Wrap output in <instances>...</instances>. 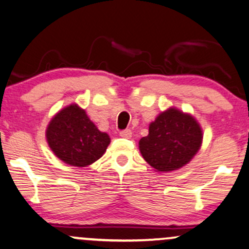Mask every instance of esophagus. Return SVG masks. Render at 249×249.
<instances>
[{
    "label": "esophagus",
    "mask_w": 249,
    "mask_h": 249,
    "mask_svg": "<svg viewBox=\"0 0 249 249\" xmlns=\"http://www.w3.org/2000/svg\"><path fill=\"white\" fill-rule=\"evenodd\" d=\"M119 134H121L122 138H126V139H130V138L132 137V131H131L130 128H126V130L122 131V132Z\"/></svg>",
    "instance_id": "34e87169"
}]
</instances>
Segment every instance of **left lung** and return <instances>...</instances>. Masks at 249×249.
<instances>
[{
    "label": "left lung",
    "instance_id": "8db88e82",
    "mask_svg": "<svg viewBox=\"0 0 249 249\" xmlns=\"http://www.w3.org/2000/svg\"><path fill=\"white\" fill-rule=\"evenodd\" d=\"M203 142V130L193 115L170 107L149 124L139 140L142 158L155 172L168 173L189 163Z\"/></svg>",
    "mask_w": 249,
    "mask_h": 249
}]
</instances>
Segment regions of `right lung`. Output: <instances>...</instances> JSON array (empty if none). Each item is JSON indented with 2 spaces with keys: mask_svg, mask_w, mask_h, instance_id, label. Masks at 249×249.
Instances as JSON below:
<instances>
[{
  "mask_svg": "<svg viewBox=\"0 0 249 249\" xmlns=\"http://www.w3.org/2000/svg\"><path fill=\"white\" fill-rule=\"evenodd\" d=\"M46 140L56 158L79 168L102 158L111 142L109 134L98 130L76 103L53 116L46 127Z\"/></svg>",
  "mask_w": 249,
  "mask_h": 249,
  "instance_id": "right-lung-1",
  "label": "right lung"
}]
</instances>
